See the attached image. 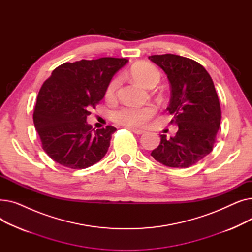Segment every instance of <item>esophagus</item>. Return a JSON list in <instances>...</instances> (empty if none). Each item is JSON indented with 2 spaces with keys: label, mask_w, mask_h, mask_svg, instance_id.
<instances>
[{
  "label": "esophagus",
  "mask_w": 252,
  "mask_h": 252,
  "mask_svg": "<svg viewBox=\"0 0 252 252\" xmlns=\"http://www.w3.org/2000/svg\"><path fill=\"white\" fill-rule=\"evenodd\" d=\"M131 131H133V133H135V134H137V135H142V134H144L145 133V130H143V129H140V128H136V127H128Z\"/></svg>",
  "instance_id": "obj_1"
}]
</instances>
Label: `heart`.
<instances>
[{
  "label": "heart",
  "instance_id": "1",
  "mask_svg": "<svg viewBox=\"0 0 252 252\" xmlns=\"http://www.w3.org/2000/svg\"><path fill=\"white\" fill-rule=\"evenodd\" d=\"M130 75L137 83L143 87H151L159 81V72L153 65L147 62H138L130 68ZM119 85V78L111 79L105 91V95L108 99L114 97L116 89ZM156 109L153 106H125L112 113L113 121L125 126H143L146 125L155 114Z\"/></svg>",
  "mask_w": 252,
  "mask_h": 252
}]
</instances>
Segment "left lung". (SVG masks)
Masks as SVG:
<instances>
[{
  "mask_svg": "<svg viewBox=\"0 0 252 252\" xmlns=\"http://www.w3.org/2000/svg\"><path fill=\"white\" fill-rule=\"evenodd\" d=\"M149 59L165 72L170 84L166 110L177 135H161L159 146L151 152L158 162L169 167H189L213 151L220 125V105L209 73L198 62L174 54L152 55Z\"/></svg>",
  "mask_w": 252,
  "mask_h": 252,
  "instance_id": "1",
  "label": "left lung"
}]
</instances>
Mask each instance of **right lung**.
<instances>
[{
  "mask_svg": "<svg viewBox=\"0 0 252 252\" xmlns=\"http://www.w3.org/2000/svg\"><path fill=\"white\" fill-rule=\"evenodd\" d=\"M127 61L103 57L66 62L53 70L43 84L33 124L44 151L55 162L82 169L97 163L107 153L116 128H93L87 116L104 98L112 76Z\"/></svg>",
  "mask_w": 252,
  "mask_h": 252,
  "instance_id": "add662e5",
  "label": "right lung"
}]
</instances>
